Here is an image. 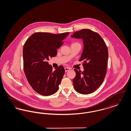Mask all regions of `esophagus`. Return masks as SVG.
I'll return each mask as SVG.
<instances>
[{
    "label": "esophagus",
    "instance_id": "esophagus-1",
    "mask_svg": "<svg viewBox=\"0 0 131 131\" xmlns=\"http://www.w3.org/2000/svg\"><path fill=\"white\" fill-rule=\"evenodd\" d=\"M70 70V68H69L68 67H65V71L66 72H67V71H69Z\"/></svg>",
    "mask_w": 131,
    "mask_h": 131
}]
</instances>
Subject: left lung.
<instances>
[{
	"label": "left lung",
	"mask_w": 131,
	"mask_h": 131,
	"mask_svg": "<svg viewBox=\"0 0 131 131\" xmlns=\"http://www.w3.org/2000/svg\"><path fill=\"white\" fill-rule=\"evenodd\" d=\"M71 37L82 39L84 45L79 60L83 61L84 71L74 69V87L79 93H91L100 87L106 76L108 56L106 45L98 33L89 29L76 31Z\"/></svg>",
	"instance_id": "1"
}]
</instances>
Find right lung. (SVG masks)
<instances>
[{
	"label": "right lung",
	"instance_id": "obj_1",
	"mask_svg": "<svg viewBox=\"0 0 131 131\" xmlns=\"http://www.w3.org/2000/svg\"><path fill=\"white\" fill-rule=\"evenodd\" d=\"M69 32L59 34L36 32L26 41L23 48L24 69L33 89L43 96H50L58 90L65 73L63 66L52 71L48 61L55 57L57 50Z\"/></svg>",
	"mask_w": 131,
	"mask_h": 131
}]
</instances>
